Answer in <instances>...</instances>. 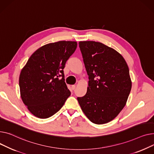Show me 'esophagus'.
Returning <instances> with one entry per match:
<instances>
[{"instance_id":"34e87169","label":"esophagus","mask_w":154,"mask_h":154,"mask_svg":"<svg viewBox=\"0 0 154 154\" xmlns=\"http://www.w3.org/2000/svg\"><path fill=\"white\" fill-rule=\"evenodd\" d=\"M75 88H76V86L75 85H72L71 86V89H73V90H75Z\"/></svg>"}]
</instances>
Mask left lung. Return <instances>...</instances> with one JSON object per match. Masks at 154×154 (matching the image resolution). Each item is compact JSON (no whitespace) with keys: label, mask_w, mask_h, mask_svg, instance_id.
I'll use <instances>...</instances> for the list:
<instances>
[{"label":"left lung","mask_w":154,"mask_h":154,"mask_svg":"<svg viewBox=\"0 0 154 154\" xmlns=\"http://www.w3.org/2000/svg\"><path fill=\"white\" fill-rule=\"evenodd\" d=\"M79 46L89 80L86 94L78 101L92 122L107 123L127 103L132 87L129 67L119 52L102 43L83 41Z\"/></svg>","instance_id":"8db88e82"}]
</instances>
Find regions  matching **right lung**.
I'll use <instances>...</instances> for the list:
<instances>
[{"instance_id": "obj_1", "label": "right lung", "mask_w": 154, "mask_h": 154, "mask_svg": "<svg viewBox=\"0 0 154 154\" xmlns=\"http://www.w3.org/2000/svg\"><path fill=\"white\" fill-rule=\"evenodd\" d=\"M76 47L77 42L71 41L45 45L32 54L22 69L21 98L35 117L46 119L52 116L70 96L63 69Z\"/></svg>"}]
</instances>
